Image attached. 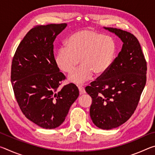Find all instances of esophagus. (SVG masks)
Masks as SVG:
<instances>
[{
	"mask_svg": "<svg viewBox=\"0 0 155 155\" xmlns=\"http://www.w3.org/2000/svg\"><path fill=\"white\" fill-rule=\"evenodd\" d=\"M78 90H79L80 94H85V87H84L83 86L79 85V86H78Z\"/></svg>",
	"mask_w": 155,
	"mask_h": 155,
	"instance_id": "34e87169",
	"label": "esophagus"
}]
</instances>
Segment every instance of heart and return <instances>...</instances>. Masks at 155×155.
<instances>
[{
    "mask_svg": "<svg viewBox=\"0 0 155 155\" xmlns=\"http://www.w3.org/2000/svg\"><path fill=\"white\" fill-rule=\"evenodd\" d=\"M116 45L114 39L97 31L85 29L72 34L66 45L59 47L56 56L57 66L63 72H71L79 62L80 67L69 76V80L83 83L105 73L114 61Z\"/></svg>",
    "mask_w": 155,
    "mask_h": 155,
    "instance_id": "b5f03b06",
    "label": "heart"
}]
</instances>
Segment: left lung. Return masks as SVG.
<instances>
[{
	"mask_svg": "<svg viewBox=\"0 0 155 155\" xmlns=\"http://www.w3.org/2000/svg\"><path fill=\"white\" fill-rule=\"evenodd\" d=\"M121 39L123 46L111 68L85 87L92 103L90 114L97 127H118L135 111L146 83L147 63L137 38L119 28L104 27Z\"/></svg>",
	"mask_w": 155,
	"mask_h": 155,
	"instance_id": "1",
	"label": "left lung"
}]
</instances>
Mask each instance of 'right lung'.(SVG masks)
<instances>
[{
  "instance_id": "1",
  "label": "right lung",
  "mask_w": 155,
  "mask_h": 155,
  "mask_svg": "<svg viewBox=\"0 0 155 155\" xmlns=\"http://www.w3.org/2000/svg\"><path fill=\"white\" fill-rule=\"evenodd\" d=\"M66 23L37 25L26 34L12 59L11 81L15 98L27 119L52 129L64 122L79 91L69 83L59 89L65 75L53 53L57 35Z\"/></svg>"
}]
</instances>
